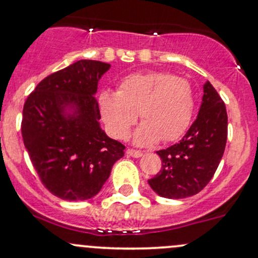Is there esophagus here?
<instances>
[{
	"mask_svg": "<svg viewBox=\"0 0 258 258\" xmlns=\"http://www.w3.org/2000/svg\"><path fill=\"white\" fill-rule=\"evenodd\" d=\"M126 154L128 155V157H132V158H141L143 155V153L141 151H136V149L128 148L126 151Z\"/></svg>",
	"mask_w": 258,
	"mask_h": 258,
	"instance_id": "1",
	"label": "esophagus"
}]
</instances>
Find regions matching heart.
I'll return each instance as SVG.
<instances>
[{
	"label": "heart",
	"instance_id": "b5f03b06",
	"mask_svg": "<svg viewBox=\"0 0 258 258\" xmlns=\"http://www.w3.org/2000/svg\"><path fill=\"white\" fill-rule=\"evenodd\" d=\"M99 105L107 131L124 138L138 118L134 134L138 146L174 142L186 132L195 109V95L187 79L168 72L135 73L121 82L118 92H103Z\"/></svg>",
	"mask_w": 258,
	"mask_h": 258
}]
</instances>
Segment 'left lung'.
Returning <instances> with one entry per match:
<instances>
[{"mask_svg": "<svg viewBox=\"0 0 258 258\" xmlns=\"http://www.w3.org/2000/svg\"><path fill=\"white\" fill-rule=\"evenodd\" d=\"M228 115L224 101L207 81L197 118L179 143L158 151L161 170L149 186L161 197H191L206 187L224 154Z\"/></svg>", "mask_w": 258, "mask_h": 258, "instance_id": "left-lung-1", "label": "left lung"}]
</instances>
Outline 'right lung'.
Here are the masks:
<instances>
[{
  "instance_id": "1",
  "label": "right lung",
  "mask_w": 258,
  "mask_h": 258,
  "mask_svg": "<svg viewBox=\"0 0 258 258\" xmlns=\"http://www.w3.org/2000/svg\"><path fill=\"white\" fill-rule=\"evenodd\" d=\"M105 62L81 60L47 76L25 100L23 142L42 185L66 201L94 197L124 146L101 130L94 95L109 71Z\"/></svg>"
}]
</instances>
